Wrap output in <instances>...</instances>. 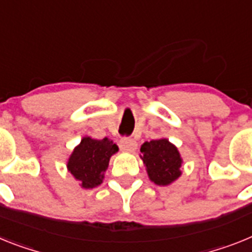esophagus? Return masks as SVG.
<instances>
[{"mask_svg":"<svg viewBox=\"0 0 252 252\" xmlns=\"http://www.w3.org/2000/svg\"><path fill=\"white\" fill-rule=\"evenodd\" d=\"M120 148L126 152H133V151L137 148V142L133 138H129V137H124V138L120 139L119 142Z\"/></svg>","mask_w":252,"mask_h":252,"instance_id":"1","label":"esophagus"}]
</instances>
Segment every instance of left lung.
I'll return each mask as SVG.
<instances>
[{
  "label": "left lung",
  "instance_id": "1",
  "mask_svg": "<svg viewBox=\"0 0 252 252\" xmlns=\"http://www.w3.org/2000/svg\"><path fill=\"white\" fill-rule=\"evenodd\" d=\"M141 152V158L146 165L148 178L156 185L166 187L179 179L183 158L178 148L170 143L168 139L161 138L144 142Z\"/></svg>",
  "mask_w": 252,
  "mask_h": 252
}]
</instances>
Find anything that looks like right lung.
<instances>
[{
	"mask_svg": "<svg viewBox=\"0 0 252 252\" xmlns=\"http://www.w3.org/2000/svg\"><path fill=\"white\" fill-rule=\"evenodd\" d=\"M118 146L109 138L93 139L84 137L69 156L67 168L85 189L99 187L110 157L118 152Z\"/></svg>",
	"mask_w": 252,
	"mask_h": 252,
	"instance_id": "obj_1",
	"label": "right lung"
}]
</instances>
